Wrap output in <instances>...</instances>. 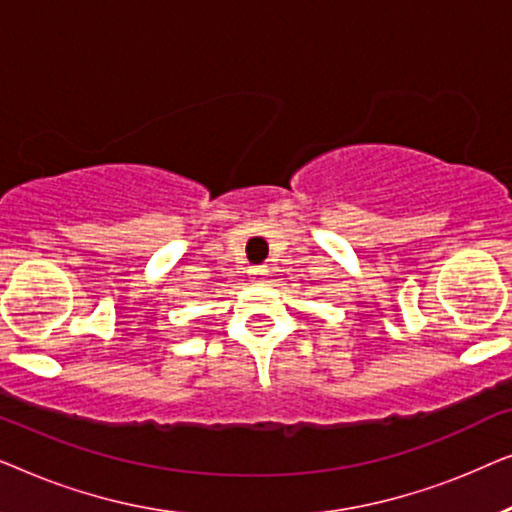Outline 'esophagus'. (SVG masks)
<instances>
[{
	"label": "esophagus",
	"mask_w": 512,
	"mask_h": 512,
	"mask_svg": "<svg viewBox=\"0 0 512 512\" xmlns=\"http://www.w3.org/2000/svg\"><path fill=\"white\" fill-rule=\"evenodd\" d=\"M265 272H268V270H265V268H263V265H261V268H254V275H258V277H261V275H265Z\"/></svg>",
	"instance_id": "esophagus-1"
}]
</instances>
